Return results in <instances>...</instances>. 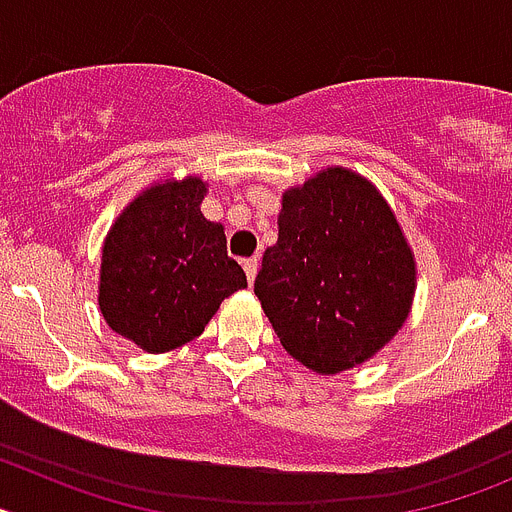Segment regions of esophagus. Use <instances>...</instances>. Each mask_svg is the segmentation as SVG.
Here are the masks:
<instances>
[{
  "label": "esophagus",
  "mask_w": 512,
  "mask_h": 512,
  "mask_svg": "<svg viewBox=\"0 0 512 512\" xmlns=\"http://www.w3.org/2000/svg\"><path fill=\"white\" fill-rule=\"evenodd\" d=\"M243 271H246L248 282L253 284V279H256V271H259V259H256V256H253V259H246V261H243Z\"/></svg>",
  "instance_id": "obj_1"
}]
</instances>
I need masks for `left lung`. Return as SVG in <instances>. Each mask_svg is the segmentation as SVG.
<instances>
[{"mask_svg": "<svg viewBox=\"0 0 512 512\" xmlns=\"http://www.w3.org/2000/svg\"><path fill=\"white\" fill-rule=\"evenodd\" d=\"M289 356L318 374L372 359L408 320L415 259L369 179L330 166L282 194L253 284Z\"/></svg>", "mask_w": 512, "mask_h": 512, "instance_id": "obj_1", "label": "left lung"}]
</instances>
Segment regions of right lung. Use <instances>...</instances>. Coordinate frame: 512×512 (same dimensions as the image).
Masks as SVG:
<instances>
[{
  "instance_id": "add662e5",
  "label": "right lung",
  "mask_w": 512,
  "mask_h": 512,
  "mask_svg": "<svg viewBox=\"0 0 512 512\" xmlns=\"http://www.w3.org/2000/svg\"><path fill=\"white\" fill-rule=\"evenodd\" d=\"M200 176L140 192L102 246L99 310L115 333L148 354L197 338L220 302L246 287L225 228L202 215Z\"/></svg>"
}]
</instances>
